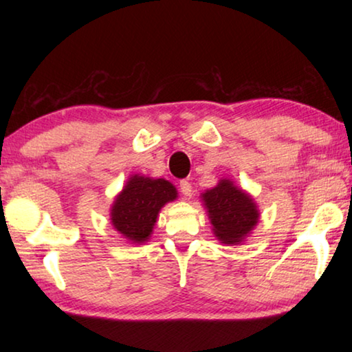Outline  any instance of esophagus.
<instances>
[{
    "label": "esophagus",
    "instance_id": "esophagus-1",
    "mask_svg": "<svg viewBox=\"0 0 352 352\" xmlns=\"http://www.w3.org/2000/svg\"><path fill=\"white\" fill-rule=\"evenodd\" d=\"M180 192L183 194L184 199L190 197V194H192V186H190V183L188 180L180 182Z\"/></svg>",
    "mask_w": 352,
    "mask_h": 352
}]
</instances>
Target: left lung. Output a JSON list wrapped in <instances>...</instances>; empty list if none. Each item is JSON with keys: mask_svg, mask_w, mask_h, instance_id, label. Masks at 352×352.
Wrapping results in <instances>:
<instances>
[{"mask_svg": "<svg viewBox=\"0 0 352 352\" xmlns=\"http://www.w3.org/2000/svg\"><path fill=\"white\" fill-rule=\"evenodd\" d=\"M204 200L214 234L223 243L241 242L258 223L259 214L252 197L230 180H222L216 188L206 190Z\"/></svg>", "mask_w": 352, "mask_h": 352, "instance_id": "obj_1", "label": "left lung"}]
</instances>
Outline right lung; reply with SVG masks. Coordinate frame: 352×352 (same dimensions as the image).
<instances>
[{"label": "right lung", "mask_w": 352, "mask_h": 352, "mask_svg": "<svg viewBox=\"0 0 352 352\" xmlns=\"http://www.w3.org/2000/svg\"><path fill=\"white\" fill-rule=\"evenodd\" d=\"M177 197L168 180L135 175L118 195L111 208V223L132 242H144L152 233L158 211Z\"/></svg>", "instance_id": "1"}]
</instances>
